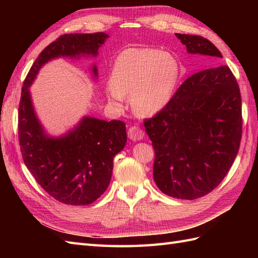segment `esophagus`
I'll use <instances>...</instances> for the list:
<instances>
[{"mask_svg":"<svg viewBox=\"0 0 258 258\" xmlns=\"http://www.w3.org/2000/svg\"><path fill=\"white\" fill-rule=\"evenodd\" d=\"M128 137L132 141H140V140H142L144 138V132L142 129H140L139 127L136 126H132L129 128L128 131Z\"/></svg>","mask_w":258,"mask_h":258,"instance_id":"esophagus-1","label":"esophagus"}]
</instances>
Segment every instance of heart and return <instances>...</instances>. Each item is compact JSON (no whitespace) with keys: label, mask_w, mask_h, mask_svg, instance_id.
Instances as JSON below:
<instances>
[{"label":"heart","mask_w":258,"mask_h":258,"mask_svg":"<svg viewBox=\"0 0 258 258\" xmlns=\"http://www.w3.org/2000/svg\"><path fill=\"white\" fill-rule=\"evenodd\" d=\"M177 77V61L170 53L151 48H129L115 61L107 98L114 106L121 107L123 97H131L137 114L152 116L170 101Z\"/></svg>","instance_id":"1"}]
</instances>
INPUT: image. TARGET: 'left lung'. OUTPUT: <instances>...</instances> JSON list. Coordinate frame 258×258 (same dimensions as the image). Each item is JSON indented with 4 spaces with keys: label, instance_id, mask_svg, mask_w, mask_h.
I'll return each mask as SVG.
<instances>
[{
    "label": "left lung",
    "instance_id": "1",
    "mask_svg": "<svg viewBox=\"0 0 258 258\" xmlns=\"http://www.w3.org/2000/svg\"><path fill=\"white\" fill-rule=\"evenodd\" d=\"M187 52L220 62L214 44L175 33ZM155 151L153 174L170 197L194 200L220 185L238 154L242 136L241 95L227 66L202 70L179 86L162 110L144 120Z\"/></svg>",
    "mask_w": 258,
    "mask_h": 258
}]
</instances>
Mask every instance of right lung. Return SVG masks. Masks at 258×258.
<instances>
[{"label": "right lung", "instance_id": "1", "mask_svg": "<svg viewBox=\"0 0 258 258\" xmlns=\"http://www.w3.org/2000/svg\"><path fill=\"white\" fill-rule=\"evenodd\" d=\"M107 37L104 32L61 35L38 54L21 89L18 136L23 161L42 188L66 205H90L106 190L113 159L127 142L126 124L85 116L64 136L49 137L36 117L29 88L48 61L97 57ZM91 70L97 77V67L93 64Z\"/></svg>", "mask_w": 258, "mask_h": 258}]
</instances>
